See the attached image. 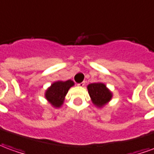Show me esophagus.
<instances>
[{
	"label": "esophagus",
	"mask_w": 154,
	"mask_h": 154,
	"mask_svg": "<svg viewBox=\"0 0 154 154\" xmlns=\"http://www.w3.org/2000/svg\"><path fill=\"white\" fill-rule=\"evenodd\" d=\"M84 85H85V82H81V83H78V84H77V86H78V87H80V88H82Z\"/></svg>",
	"instance_id": "34e87169"
}]
</instances>
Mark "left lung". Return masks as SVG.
I'll list each match as a JSON object with an SVG mask.
<instances>
[{
	"instance_id": "8db88e82",
	"label": "left lung",
	"mask_w": 154,
	"mask_h": 154,
	"mask_svg": "<svg viewBox=\"0 0 154 154\" xmlns=\"http://www.w3.org/2000/svg\"><path fill=\"white\" fill-rule=\"evenodd\" d=\"M88 90L92 103L99 108L104 107L112 97V92L103 82L91 83L88 86Z\"/></svg>"
}]
</instances>
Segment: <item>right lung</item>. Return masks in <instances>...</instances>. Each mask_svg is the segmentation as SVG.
Instances as JSON below:
<instances>
[{
	"label": "right lung",
	"instance_id": "1",
	"mask_svg": "<svg viewBox=\"0 0 154 154\" xmlns=\"http://www.w3.org/2000/svg\"><path fill=\"white\" fill-rule=\"evenodd\" d=\"M72 86L74 82L72 80L57 81L46 90L45 97L52 107L58 108L62 106L66 93Z\"/></svg>",
	"mask_w": 154,
	"mask_h": 154
}]
</instances>
